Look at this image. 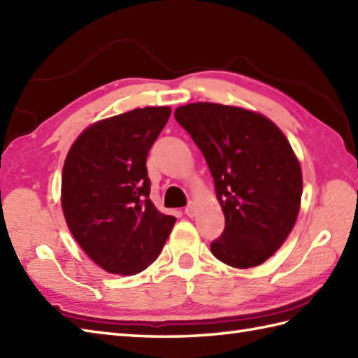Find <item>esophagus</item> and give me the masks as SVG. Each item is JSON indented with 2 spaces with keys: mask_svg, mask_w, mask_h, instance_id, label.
Returning a JSON list of instances; mask_svg holds the SVG:
<instances>
[{
  "mask_svg": "<svg viewBox=\"0 0 358 358\" xmlns=\"http://www.w3.org/2000/svg\"><path fill=\"white\" fill-rule=\"evenodd\" d=\"M185 214L187 215V217H194V214H195V204L191 201L187 204V206L185 208Z\"/></svg>",
  "mask_w": 358,
  "mask_h": 358,
  "instance_id": "obj_1",
  "label": "esophagus"
}]
</instances>
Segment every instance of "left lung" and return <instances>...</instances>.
I'll return each instance as SVG.
<instances>
[{
    "instance_id": "8db88e82",
    "label": "left lung",
    "mask_w": 358,
    "mask_h": 358,
    "mask_svg": "<svg viewBox=\"0 0 358 358\" xmlns=\"http://www.w3.org/2000/svg\"><path fill=\"white\" fill-rule=\"evenodd\" d=\"M173 115L206 159L224 214L212 254L238 269L264 263L300 210L301 167L285 134L262 113L235 106L192 103Z\"/></svg>"
}]
</instances>
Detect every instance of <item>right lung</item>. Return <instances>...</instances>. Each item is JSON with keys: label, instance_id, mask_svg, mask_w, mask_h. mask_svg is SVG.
Returning a JSON list of instances; mask_svg holds the SVG:
<instances>
[{"label": "right lung", "instance_id": "right-lung-1", "mask_svg": "<svg viewBox=\"0 0 358 358\" xmlns=\"http://www.w3.org/2000/svg\"><path fill=\"white\" fill-rule=\"evenodd\" d=\"M171 108L134 109L89 126L66 157L62 208L81 249L110 273L157 260L177 218L150 201L146 158Z\"/></svg>", "mask_w": 358, "mask_h": 358}]
</instances>
